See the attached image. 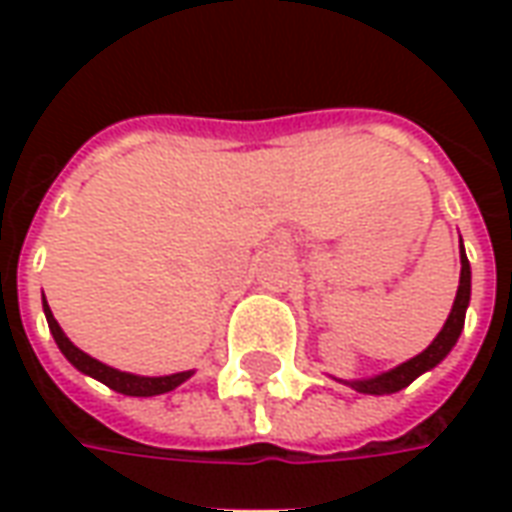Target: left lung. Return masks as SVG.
<instances>
[{"mask_svg":"<svg viewBox=\"0 0 512 512\" xmlns=\"http://www.w3.org/2000/svg\"><path fill=\"white\" fill-rule=\"evenodd\" d=\"M469 296H472V268H469V260H466V252H463L461 241V282H458V293H455V301H452L450 318L441 326V332L436 334V340H433L422 354L414 356V359H408L403 365H397L395 370H389V373L365 378V381H345V384L354 386L356 392H362V395H392V392L406 389L414 378H419L422 373H428L430 367L439 365L441 359L452 351V345L458 343V337H461L463 332V321H466Z\"/></svg>","mask_w":512,"mask_h":512,"instance_id":"obj_1","label":"left lung"}]
</instances>
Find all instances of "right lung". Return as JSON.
I'll return each instance as SVG.
<instances>
[{
  "label": "right lung",
  "mask_w": 512,
  "mask_h": 512,
  "mask_svg": "<svg viewBox=\"0 0 512 512\" xmlns=\"http://www.w3.org/2000/svg\"><path fill=\"white\" fill-rule=\"evenodd\" d=\"M43 312H46V321H49V329L54 334V343L60 345V351L65 354V359L71 362L76 370H82L84 376H93L95 381H101L109 389H115L120 395H131V397H153V395H164V392H172L175 386H180L186 378H191V370L186 373H172V376H134V373H123V370H115V367L104 365V362H98L93 356H87L82 348H76V345L65 337V332L60 329V323L57 318L51 315L49 304L43 299Z\"/></svg>",
  "instance_id": "add662e5"
}]
</instances>
